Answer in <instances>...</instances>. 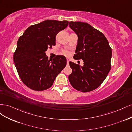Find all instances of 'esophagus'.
<instances>
[{
    "label": "esophagus",
    "mask_w": 132,
    "mask_h": 132,
    "mask_svg": "<svg viewBox=\"0 0 132 132\" xmlns=\"http://www.w3.org/2000/svg\"><path fill=\"white\" fill-rule=\"evenodd\" d=\"M69 59H67V62L68 64H69Z\"/></svg>",
    "instance_id": "34e87169"
}]
</instances>
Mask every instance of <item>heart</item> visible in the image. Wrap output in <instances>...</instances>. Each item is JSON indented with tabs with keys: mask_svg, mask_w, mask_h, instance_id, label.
<instances>
[{
	"mask_svg": "<svg viewBox=\"0 0 132 132\" xmlns=\"http://www.w3.org/2000/svg\"><path fill=\"white\" fill-rule=\"evenodd\" d=\"M62 53H63L64 55H66V56H69V55H70V53L69 52L66 51H63V52H62Z\"/></svg>",
	"mask_w": 132,
	"mask_h": 132,
	"instance_id": "obj_1",
	"label": "heart"
}]
</instances>
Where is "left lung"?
Returning <instances> with one entry per match:
<instances>
[{"instance_id":"obj_1","label":"left lung","mask_w":132,"mask_h":132,"mask_svg":"<svg viewBox=\"0 0 132 132\" xmlns=\"http://www.w3.org/2000/svg\"><path fill=\"white\" fill-rule=\"evenodd\" d=\"M69 25L78 37L74 58L84 61L82 67L69 62L72 73L69 80L78 91H93L100 86L111 70L112 49L104 35L89 23L70 21Z\"/></svg>"}]
</instances>
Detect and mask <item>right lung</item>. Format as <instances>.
I'll use <instances>...</instances> for the list:
<instances>
[{"label":"right lung","instance_id":"1","mask_svg":"<svg viewBox=\"0 0 132 132\" xmlns=\"http://www.w3.org/2000/svg\"><path fill=\"white\" fill-rule=\"evenodd\" d=\"M68 21L47 20L31 25L19 37L14 62L20 78L29 88L43 91L52 86L67 64L66 58L58 55L48 60L46 51L55 45V36L67 27Z\"/></svg>","mask_w":132,"mask_h":132}]
</instances>
